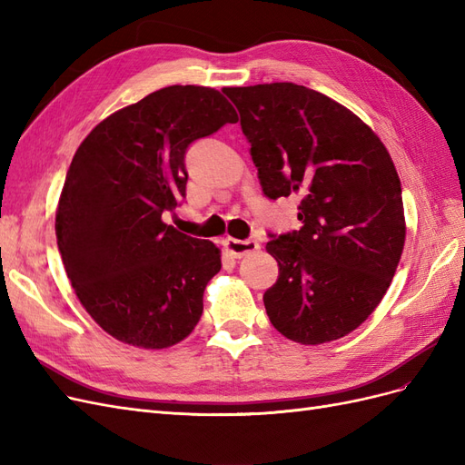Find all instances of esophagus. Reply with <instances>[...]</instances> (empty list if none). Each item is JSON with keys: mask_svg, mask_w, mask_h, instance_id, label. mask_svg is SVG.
<instances>
[{"mask_svg": "<svg viewBox=\"0 0 465 465\" xmlns=\"http://www.w3.org/2000/svg\"><path fill=\"white\" fill-rule=\"evenodd\" d=\"M223 246L232 258H244V256L254 254V252L260 250V244L256 241H252V238H248V241H238V238L229 236L223 241Z\"/></svg>", "mask_w": 465, "mask_h": 465, "instance_id": "obj_1", "label": "esophagus"}]
</instances>
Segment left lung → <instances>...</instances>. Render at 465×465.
I'll list each match as a JSON object with an SVG mask.
<instances>
[{
	"label": "left lung",
	"mask_w": 465,
	"mask_h": 465,
	"mask_svg": "<svg viewBox=\"0 0 465 465\" xmlns=\"http://www.w3.org/2000/svg\"><path fill=\"white\" fill-rule=\"evenodd\" d=\"M223 93L241 112L263 193L301 200V231L265 244L279 263L265 312L294 343L340 340L374 312L403 252L390 153L357 114L318 91L265 83Z\"/></svg>",
	"instance_id": "obj_1"
}]
</instances>
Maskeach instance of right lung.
I'll return each instance as SVG.
<instances>
[{
	"label": "right lung",
	"mask_w": 465,
	"mask_h": 465,
	"mask_svg": "<svg viewBox=\"0 0 465 465\" xmlns=\"http://www.w3.org/2000/svg\"><path fill=\"white\" fill-rule=\"evenodd\" d=\"M234 122L219 91L173 85L116 110L75 151L55 238L79 302L114 340L166 349L200 322L221 250L163 213L186 195L188 145Z\"/></svg>",
	"instance_id": "add662e5"
}]
</instances>
